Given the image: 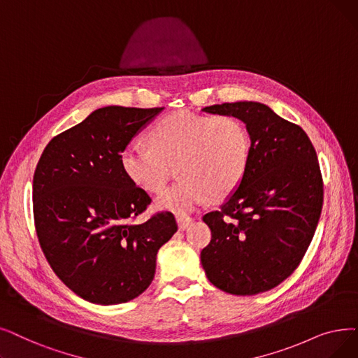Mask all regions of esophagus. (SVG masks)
<instances>
[{
	"label": "esophagus",
	"mask_w": 358,
	"mask_h": 358,
	"mask_svg": "<svg viewBox=\"0 0 358 358\" xmlns=\"http://www.w3.org/2000/svg\"><path fill=\"white\" fill-rule=\"evenodd\" d=\"M193 222V220L190 216L187 215H177V224H178V228L181 231H184L185 228H189V225Z\"/></svg>",
	"instance_id": "obj_1"
}]
</instances>
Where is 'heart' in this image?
Segmentation results:
<instances>
[{
	"label": "heart",
	"mask_w": 358,
	"mask_h": 358,
	"mask_svg": "<svg viewBox=\"0 0 358 358\" xmlns=\"http://www.w3.org/2000/svg\"><path fill=\"white\" fill-rule=\"evenodd\" d=\"M146 141L149 148L124 149L120 164L129 181L148 193L161 192L176 166L181 178L158 196L161 210L187 213L209 197H228L250 164V134L231 115L177 111L155 122Z\"/></svg>",
	"instance_id": "b5f03b06"
}]
</instances>
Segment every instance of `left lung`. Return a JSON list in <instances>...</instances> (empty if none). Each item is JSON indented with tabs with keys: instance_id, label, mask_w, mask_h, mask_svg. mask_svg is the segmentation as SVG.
Wrapping results in <instances>:
<instances>
[{
	"instance_id": "obj_1",
	"label": "left lung",
	"mask_w": 358,
	"mask_h": 358,
	"mask_svg": "<svg viewBox=\"0 0 358 358\" xmlns=\"http://www.w3.org/2000/svg\"><path fill=\"white\" fill-rule=\"evenodd\" d=\"M201 111L241 120L252 143L237 190L203 216L212 240L200 253L201 266L228 294L269 291L300 265L315 236L323 203L316 150L301 127L265 103L227 102Z\"/></svg>"
}]
</instances>
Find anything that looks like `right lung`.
Returning a JSON list of instances; mask_svg holds the SVG:
<instances>
[{
  "label": "right lung",
  "mask_w": 358,
  "mask_h": 358,
  "mask_svg": "<svg viewBox=\"0 0 358 358\" xmlns=\"http://www.w3.org/2000/svg\"><path fill=\"white\" fill-rule=\"evenodd\" d=\"M164 108L103 106L46 145L34 176V216L55 275L83 300L110 306L153 281L159 248L177 232L161 212L131 224L152 199L124 176L120 155Z\"/></svg>",
  "instance_id": "obj_1"
}]
</instances>
